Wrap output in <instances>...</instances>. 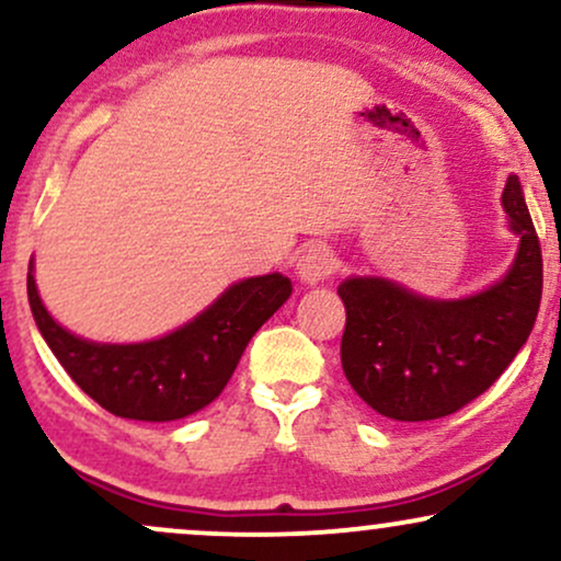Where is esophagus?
<instances>
[{
    "label": "esophagus",
    "mask_w": 561,
    "mask_h": 561,
    "mask_svg": "<svg viewBox=\"0 0 561 561\" xmlns=\"http://www.w3.org/2000/svg\"><path fill=\"white\" fill-rule=\"evenodd\" d=\"M334 272V253L327 244H311L302 250L298 261V274L306 285H319Z\"/></svg>",
    "instance_id": "esophagus-1"
}]
</instances>
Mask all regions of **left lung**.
<instances>
[{
    "label": "left lung",
    "mask_w": 561,
    "mask_h": 561,
    "mask_svg": "<svg viewBox=\"0 0 561 561\" xmlns=\"http://www.w3.org/2000/svg\"><path fill=\"white\" fill-rule=\"evenodd\" d=\"M501 199L519 250L493 287L461 300H430L375 276L337 287L345 302L340 362L377 414L398 422L454 414L491 388L530 337L543 293L540 242L517 176H508Z\"/></svg>",
    "instance_id": "obj_1"
}]
</instances>
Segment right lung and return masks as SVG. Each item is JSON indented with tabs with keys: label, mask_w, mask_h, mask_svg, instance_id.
<instances>
[{
	"label": "right lung",
	"mask_w": 561,
	"mask_h": 561,
	"mask_svg": "<svg viewBox=\"0 0 561 561\" xmlns=\"http://www.w3.org/2000/svg\"><path fill=\"white\" fill-rule=\"evenodd\" d=\"M293 285L266 274L231 285L190 324L137 345H100L76 337L49 317L28 272V302L57 362L105 411L124 420L171 422L221 396L250 337L279 311Z\"/></svg>",
	"instance_id": "add662e5"
}]
</instances>
